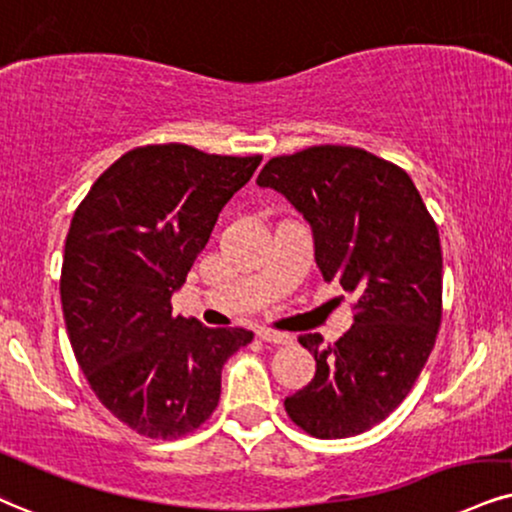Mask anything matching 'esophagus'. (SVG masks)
Instances as JSON below:
<instances>
[{"instance_id": "1", "label": "esophagus", "mask_w": 512, "mask_h": 512, "mask_svg": "<svg viewBox=\"0 0 512 512\" xmlns=\"http://www.w3.org/2000/svg\"><path fill=\"white\" fill-rule=\"evenodd\" d=\"M256 334L261 342H268V344H292V337H289V334L270 330V327H261Z\"/></svg>"}]
</instances>
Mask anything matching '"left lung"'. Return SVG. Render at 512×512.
I'll return each mask as SVG.
<instances>
[{"label":"left lung","instance_id":"1","mask_svg":"<svg viewBox=\"0 0 512 512\" xmlns=\"http://www.w3.org/2000/svg\"><path fill=\"white\" fill-rule=\"evenodd\" d=\"M258 185L282 192L313 227L315 261L353 299L334 344L301 334L315 377L287 396L296 427L318 439L363 434L413 389L441 325V244L406 170L361 147L320 144L275 156Z\"/></svg>","mask_w":512,"mask_h":512}]
</instances>
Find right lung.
I'll return each instance as SVG.
<instances>
[{
	"label": "right lung",
	"mask_w": 512,
	"mask_h": 512,
	"mask_svg": "<svg viewBox=\"0 0 512 512\" xmlns=\"http://www.w3.org/2000/svg\"><path fill=\"white\" fill-rule=\"evenodd\" d=\"M261 159L135 147L75 208L61 266L68 339L97 399L142 437L199 430L220 401L225 361L254 339L173 315L170 296Z\"/></svg>",
	"instance_id": "add662e5"
}]
</instances>
